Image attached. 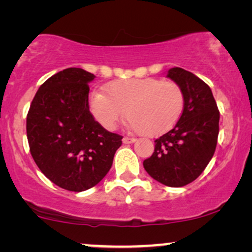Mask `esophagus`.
Masks as SVG:
<instances>
[{"label": "esophagus", "mask_w": 252, "mask_h": 252, "mask_svg": "<svg viewBox=\"0 0 252 252\" xmlns=\"http://www.w3.org/2000/svg\"><path fill=\"white\" fill-rule=\"evenodd\" d=\"M135 141L134 138H128V137H124L123 138V143L124 144H133Z\"/></svg>", "instance_id": "esophagus-1"}]
</instances>
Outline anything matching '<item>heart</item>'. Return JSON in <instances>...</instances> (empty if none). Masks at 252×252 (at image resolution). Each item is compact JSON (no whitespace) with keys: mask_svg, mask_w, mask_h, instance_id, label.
<instances>
[{"mask_svg":"<svg viewBox=\"0 0 252 252\" xmlns=\"http://www.w3.org/2000/svg\"><path fill=\"white\" fill-rule=\"evenodd\" d=\"M105 94L93 92L88 106L93 118L107 131H113L125 115L129 126L147 137L168 131L182 114L184 94L173 81L156 78L124 79L106 85Z\"/></svg>","mask_w":252,"mask_h":252,"instance_id":"1","label":"heart"}]
</instances>
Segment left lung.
<instances>
[{
    "instance_id": "8db88e82",
    "label": "left lung",
    "mask_w": 252,
    "mask_h": 252,
    "mask_svg": "<svg viewBox=\"0 0 252 252\" xmlns=\"http://www.w3.org/2000/svg\"><path fill=\"white\" fill-rule=\"evenodd\" d=\"M167 78L182 88L184 108L176 126L156 139L155 152L144 167L157 182L182 188L196 180L214 157L220 111L209 86L193 73L174 67Z\"/></svg>"
}]
</instances>
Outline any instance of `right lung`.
Segmentation results:
<instances>
[{
  "mask_svg": "<svg viewBox=\"0 0 252 252\" xmlns=\"http://www.w3.org/2000/svg\"><path fill=\"white\" fill-rule=\"evenodd\" d=\"M94 78L81 68L54 74L40 86L27 114L32 159L50 182L68 191L95 186L123 143L90 112L88 82Z\"/></svg>",
  "mask_w": 252,
  "mask_h": 252,
  "instance_id": "obj_1",
  "label": "right lung"
}]
</instances>
